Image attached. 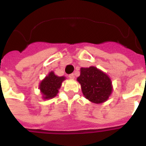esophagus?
Wrapping results in <instances>:
<instances>
[{
  "label": "esophagus",
  "instance_id": "1",
  "mask_svg": "<svg viewBox=\"0 0 146 146\" xmlns=\"http://www.w3.org/2000/svg\"><path fill=\"white\" fill-rule=\"evenodd\" d=\"M69 77L70 79H74V74H70L69 75Z\"/></svg>",
  "mask_w": 146,
  "mask_h": 146
}]
</instances>
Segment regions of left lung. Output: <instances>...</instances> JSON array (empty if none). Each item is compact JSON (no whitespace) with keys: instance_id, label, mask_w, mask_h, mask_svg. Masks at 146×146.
Masks as SVG:
<instances>
[{"instance_id":"obj_1","label":"left lung","mask_w":146,"mask_h":146,"mask_svg":"<svg viewBox=\"0 0 146 146\" xmlns=\"http://www.w3.org/2000/svg\"><path fill=\"white\" fill-rule=\"evenodd\" d=\"M77 80L81 85L85 97L96 104L106 102L113 91L110 78L95 66L81 68L80 75Z\"/></svg>"}]
</instances>
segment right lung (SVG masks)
<instances>
[{
    "label": "right lung",
    "mask_w": 146,
    "mask_h": 146,
    "mask_svg": "<svg viewBox=\"0 0 146 146\" xmlns=\"http://www.w3.org/2000/svg\"><path fill=\"white\" fill-rule=\"evenodd\" d=\"M64 80L65 77H58L55 75L53 72H50L48 75L40 82L38 86L40 91L43 95V99H48L55 97L58 93V89Z\"/></svg>",
    "instance_id": "right-lung-1"
}]
</instances>
